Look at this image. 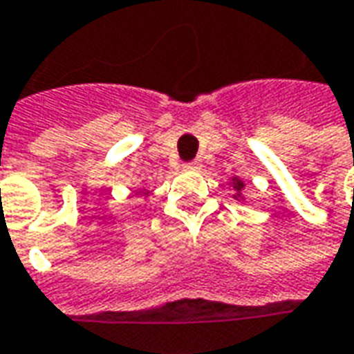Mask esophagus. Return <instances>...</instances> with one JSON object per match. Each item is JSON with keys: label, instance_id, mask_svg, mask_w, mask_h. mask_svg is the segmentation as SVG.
Wrapping results in <instances>:
<instances>
[{"label": "esophagus", "instance_id": "obj_1", "mask_svg": "<svg viewBox=\"0 0 354 354\" xmlns=\"http://www.w3.org/2000/svg\"><path fill=\"white\" fill-rule=\"evenodd\" d=\"M186 170H199V160H192V162H187Z\"/></svg>", "mask_w": 354, "mask_h": 354}]
</instances>
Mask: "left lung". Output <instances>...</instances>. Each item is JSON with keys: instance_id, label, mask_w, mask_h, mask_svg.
Segmentation results:
<instances>
[{"instance_id": "8db88e82", "label": "left lung", "mask_w": 354, "mask_h": 354, "mask_svg": "<svg viewBox=\"0 0 354 354\" xmlns=\"http://www.w3.org/2000/svg\"><path fill=\"white\" fill-rule=\"evenodd\" d=\"M232 182H234V189H236V192H240V189H242V187H244V182H242V180H232ZM238 196H240V194H238ZM238 196H234V197H238Z\"/></svg>"}]
</instances>
